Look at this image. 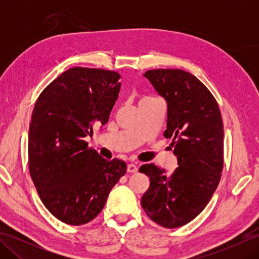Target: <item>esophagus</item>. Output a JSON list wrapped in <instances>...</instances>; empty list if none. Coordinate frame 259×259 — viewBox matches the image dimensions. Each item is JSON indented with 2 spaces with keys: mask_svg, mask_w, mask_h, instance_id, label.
I'll use <instances>...</instances> for the list:
<instances>
[{
  "mask_svg": "<svg viewBox=\"0 0 259 259\" xmlns=\"http://www.w3.org/2000/svg\"><path fill=\"white\" fill-rule=\"evenodd\" d=\"M126 171L130 172V174H135V172L138 171V167H137L135 163H129L128 167H126Z\"/></svg>",
  "mask_w": 259,
  "mask_h": 259,
  "instance_id": "esophagus-1",
  "label": "esophagus"
}]
</instances>
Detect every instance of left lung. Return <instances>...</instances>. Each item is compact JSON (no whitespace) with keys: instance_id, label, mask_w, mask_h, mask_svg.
<instances>
[{"instance_id":"1","label":"left lung","mask_w":259,"mask_h":259,"mask_svg":"<svg viewBox=\"0 0 259 259\" xmlns=\"http://www.w3.org/2000/svg\"><path fill=\"white\" fill-rule=\"evenodd\" d=\"M167 103V129L178 167L172 174L153 163L142 164L150 186L141 206L151 221L166 228L188 224L210 200L221 180L224 126L221 110L202 82L179 69L149 70L144 74Z\"/></svg>"}]
</instances>
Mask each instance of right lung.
Segmentation results:
<instances>
[{
  "label": "right lung",
  "mask_w": 259,
  "mask_h": 259,
  "mask_svg": "<svg viewBox=\"0 0 259 259\" xmlns=\"http://www.w3.org/2000/svg\"><path fill=\"white\" fill-rule=\"evenodd\" d=\"M120 74L72 68L37 98L29 130V168L43 205L59 221L80 226L95 219L110 191L126 172L119 159L107 160L83 139L108 122L118 99Z\"/></svg>",
  "instance_id": "1"
}]
</instances>
